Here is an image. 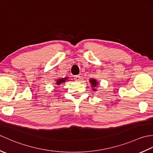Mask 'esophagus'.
Segmentation results:
<instances>
[{
	"instance_id": "esophagus-1",
	"label": "esophagus",
	"mask_w": 153,
	"mask_h": 153,
	"mask_svg": "<svg viewBox=\"0 0 153 153\" xmlns=\"http://www.w3.org/2000/svg\"><path fill=\"white\" fill-rule=\"evenodd\" d=\"M74 79L76 80V82H80V80H81V77H80V76H75Z\"/></svg>"
}]
</instances>
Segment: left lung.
Listing matches in <instances>:
<instances>
[{"label": "left lung", "instance_id": "obj_1", "mask_svg": "<svg viewBox=\"0 0 153 153\" xmlns=\"http://www.w3.org/2000/svg\"><path fill=\"white\" fill-rule=\"evenodd\" d=\"M89 83H91V85L92 89L94 91H97V85H98V82L94 78H91L89 79Z\"/></svg>", "mask_w": 153, "mask_h": 153}]
</instances>
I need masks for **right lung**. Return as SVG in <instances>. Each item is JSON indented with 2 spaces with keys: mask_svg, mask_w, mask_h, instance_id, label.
Returning a JSON list of instances; mask_svg holds the SVG:
<instances>
[{
  "mask_svg": "<svg viewBox=\"0 0 153 153\" xmlns=\"http://www.w3.org/2000/svg\"><path fill=\"white\" fill-rule=\"evenodd\" d=\"M68 77H61V78H58L56 82V84L57 85H60V84L64 83L65 82H66V81H68Z\"/></svg>",
  "mask_w": 153,
  "mask_h": 153,
  "instance_id": "1",
  "label": "right lung"
}]
</instances>
